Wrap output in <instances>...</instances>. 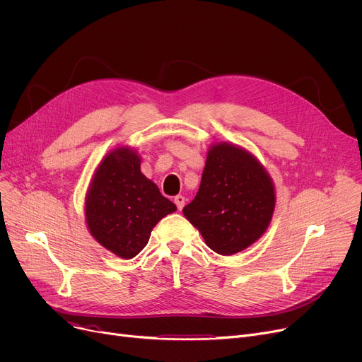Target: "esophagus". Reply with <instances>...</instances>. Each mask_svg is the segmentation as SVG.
<instances>
[{
	"mask_svg": "<svg viewBox=\"0 0 362 362\" xmlns=\"http://www.w3.org/2000/svg\"><path fill=\"white\" fill-rule=\"evenodd\" d=\"M175 204H176V206L179 208V210H182V208L185 206V197H182V195L175 197Z\"/></svg>",
	"mask_w": 362,
	"mask_h": 362,
	"instance_id": "34e87169",
	"label": "esophagus"
}]
</instances>
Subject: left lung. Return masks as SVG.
<instances>
[{"instance_id": "1", "label": "left lung", "mask_w": 362, "mask_h": 362, "mask_svg": "<svg viewBox=\"0 0 362 362\" xmlns=\"http://www.w3.org/2000/svg\"><path fill=\"white\" fill-rule=\"evenodd\" d=\"M274 206V183L258 158L239 145L217 142L206 152L198 194L183 214L208 248L233 255L265 233Z\"/></svg>"}]
</instances>
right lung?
I'll return each instance as SVG.
<instances>
[{
	"instance_id": "right-lung-1",
	"label": "right lung",
	"mask_w": 362,
	"mask_h": 362,
	"mask_svg": "<svg viewBox=\"0 0 362 362\" xmlns=\"http://www.w3.org/2000/svg\"><path fill=\"white\" fill-rule=\"evenodd\" d=\"M176 205L161 195L157 185L141 171L136 149H111L95 170L85 197L89 233L120 258L136 257L156 224Z\"/></svg>"
}]
</instances>
